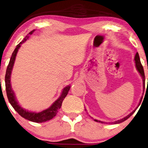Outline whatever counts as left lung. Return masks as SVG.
Listing matches in <instances>:
<instances>
[{
	"label": "left lung",
	"mask_w": 148,
	"mask_h": 148,
	"mask_svg": "<svg viewBox=\"0 0 148 148\" xmlns=\"http://www.w3.org/2000/svg\"><path fill=\"white\" fill-rule=\"evenodd\" d=\"M134 61H135V63H136V68L137 69L138 72L140 73V74H141L142 78H143V87H145V74H144V70H143V66H142L141 65V61H140V58H139V53L138 52H136V55H135V57H134ZM143 98V97H142ZM142 98H141V100H140V102L139 104V106L140 105V103H141V100H142ZM138 108V106L136 107V108ZM135 110H134L132 112V113H130L128 115H127L126 117H124V118L119 119V120H117L116 121H114V122H112V123H109V124H119V123H121L123 122V121H124L125 120H126L127 119H128L129 117L131 116L132 114H133L134 112L136 111ZM92 118V117H91ZM94 121H97V122H100V123H104L103 121H99V120H97V119H94Z\"/></svg>",
	"instance_id": "obj_1"
}]
</instances>
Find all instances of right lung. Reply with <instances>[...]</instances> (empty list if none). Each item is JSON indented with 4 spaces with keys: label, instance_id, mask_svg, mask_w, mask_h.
Masks as SVG:
<instances>
[{
    "label": "right lung",
    "instance_id": "1",
    "mask_svg": "<svg viewBox=\"0 0 148 148\" xmlns=\"http://www.w3.org/2000/svg\"><path fill=\"white\" fill-rule=\"evenodd\" d=\"M34 31L35 30H33V31H31L29 34L31 35ZM28 38H29V35H27V36L25 37V38L24 39V40H22L21 42H20L19 44L17 45L16 48H15L14 51L13 52L12 57H11L9 65L8 66H7L6 74H5V87H6L7 98H8L9 103H10L11 105L13 106V108H14L15 111L18 112V113L19 114L20 116H22V117H24V119L33 121V122L42 123L44 122V121L50 120V119H52L56 115H57L58 110L61 108L63 100H64L65 96L68 95V91L70 89V86H67V87H65L64 89H63L61 96L52 104L50 107L46 110H44V111H42V112H40V113H34V112L28 111L27 110L22 108L21 106L18 104V102H17L16 99V97H15L14 91H13L12 89V86H11V74H12V71L13 69V66H14V64L15 59H16L17 52H18V49H19L20 47V45H21L24 42H25Z\"/></svg>",
    "mask_w": 148,
    "mask_h": 148
}]
</instances>
